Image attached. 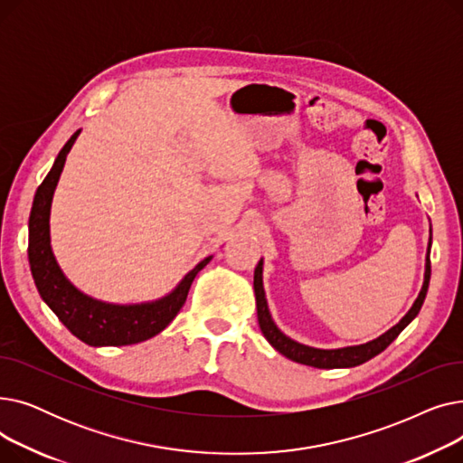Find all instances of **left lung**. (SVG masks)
<instances>
[{
	"label": "left lung",
	"instance_id": "1",
	"mask_svg": "<svg viewBox=\"0 0 463 463\" xmlns=\"http://www.w3.org/2000/svg\"><path fill=\"white\" fill-rule=\"evenodd\" d=\"M431 232V229H430ZM430 248H431V236H430V246L426 253V270H424V283L420 293L415 300V304L411 306V309L403 315V319L392 326L391 330H386L383 335L372 339L368 344L362 345H353V347H342V349H315L309 345H302L295 339H290L285 335L276 323L272 321V315L269 309V304H266V295H264V287H262V259L255 266V276H253V288H255V300H257V317H259V326L264 337L269 339V344L287 356L288 360H295L298 364H306V366H313L319 370H334V368H354L358 364L368 362L370 358L377 356L383 353L388 345H391L394 339L400 335V332L417 317L426 293H428V285H430V274H431V262H430Z\"/></svg>",
	"mask_w": 463,
	"mask_h": 463
}]
</instances>
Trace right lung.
Segmentation results:
<instances>
[{
	"label": "right lung",
	"instance_id": "1",
	"mask_svg": "<svg viewBox=\"0 0 463 463\" xmlns=\"http://www.w3.org/2000/svg\"><path fill=\"white\" fill-rule=\"evenodd\" d=\"M80 131L72 135L58 154L51 173L37 187L30 213V269L44 304L56 317L91 347H119L146 342L168 326L182 309L189 287L212 257L203 259L166 297L144 304H109L95 300L72 285L61 272L51 248V206L65 157Z\"/></svg>",
	"mask_w": 463,
	"mask_h": 463
}]
</instances>
